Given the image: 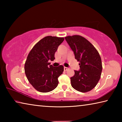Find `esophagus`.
I'll return each mask as SVG.
<instances>
[{
    "instance_id": "obj_1",
    "label": "esophagus",
    "mask_w": 122,
    "mask_h": 122,
    "mask_svg": "<svg viewBox=\"0 0 122 122\" xmlns=\"http://www.w3.org/2000/svg\"><path fill=\"white\" fill-rule=\"evenodd\" d=\"M68 69H69L68 68L66 67H64V71H67V70H68Z\"/></svg>"
}]
</instances>
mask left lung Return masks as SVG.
<instances>
[{"mask_svg":"<svg viewBox=\"0 0 122 122\" xmlns=\"http://www.w3.org/2000/svg\"><path fill=\"white\" fill-rule=\"evenodd\" d=\"M65 39L80 62V70L74 71L75 74L71 77L72 87L80 92H89L100 79L102 71L100 55L95 47L83 36L74 35L66 36Z\"/></svg>","mask_w":122,"mask_h":122,"instance_id":"left-lung-1","label":"left lung"}]
</instances>
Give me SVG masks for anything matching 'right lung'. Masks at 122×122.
I'll list each match as a JSON object with an SVG mask.
<instances>
[{"instance_id": "right-lung-1", "label": "right lung", "mask_w": 122, "mask_h": 122, "mask_svg": "<svg viewBox=\"0 0 122 122\" xmlns=\"http://www.w3.org/2000/svg\"><path fill=\"white\" fill-rule=\"evenodd\" d=\"M64 38L47 36L36 43L29 53L25 63V73L30 84L41 92H48L57 87L58 77L63 66L54 67L48 61L55 59V53Z\"/></svg>"}]
</instances>
